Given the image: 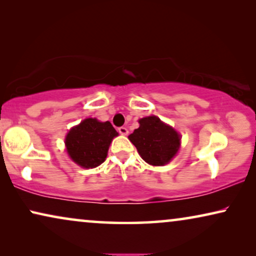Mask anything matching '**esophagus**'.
I'll use <instances>...</instances> for the list:
<instances>
[{
    "label": "esophagus",
    "mask_w": 256,
    "mask_h": 256,
    "mask_svg": "<svg viewBox=\"0 0 256 256\" xmlns=\"http://www.w3.org/2000/svg\"><path fill=\"white\" fill-rule=\"evenodd\" d=\"M118 132H120L121 135H127L128 134V129L126 127H120V128H118Z\"/></svg>",
    "instance_id": "obj_1"
}]
</instances>
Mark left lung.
Instances as JSON below:
<instances>
[{"label":"left lung","mask_w":256,"mask_h":256,"mask_svg":"<svg viewBox=\"0 0 256 256\" xmlns=\"http://www.w3.org/2000/svg\"><path fill=\"white\" fill-rule=\"evenodd\" d=\"M138 122L140 127L129 135V140L146 163L166 164L180 149L178 132L156 116L143 118Z\"/></svg>","instance_id":"1"}]
</instances>
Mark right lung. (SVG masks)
I'll return each instance as SVG.
<instances>
[{
    "label": "right lung",
    "mask_w": 256,
    "mask_h": 256,
    "mask_svg": "<svg viewBox=\"0 0 256 256\" xmlns=\"http://www.w3.org/2000/svg\"><path fill=\"white\" fill-rule=\"evenodd\" d=\"M115 136L118 132L110 121L86 118L68 132L65 144L70 157L80 166L88 169L104 163L108 146Z\"/></svg>",
    "instance_id": "obj_1"
}]
</instances>
